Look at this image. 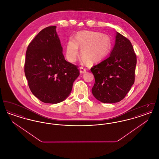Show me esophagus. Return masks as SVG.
<instances>
[{"label": "esophagus", "instance_id": "obj_1", "mask_svg": "<svg viewBox=\"0 0 159 159\" xmlns=\"http://www.w3.org/2000/svg\"><path fill=\"white\" fill-rule=\"evenodd\" d=\"M80 73H84L86 72V69L84 68L83 67H80Z\"/></svg>", "mask_w": 159, "mask_h": 159}]
</instances>
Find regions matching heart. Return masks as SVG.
I'll return each mask as SVG.
<instances>
[{"mask_svg":"<svg viewBox=\"0 0 159 159\" xmlns=\"http://www.w3.org/2000/svg\"><path fill=\"white\" fill-rule=\"evenodd\" d=\"M81 48V55L85 61L95 62L104 58L111 48V40L108 35L99 32L82 31L70 38L66 45V57L70 62H75Z\"/></svg>","mask_w":159,"mask_h":159,"instance_id":"b5f03b06","label":"heart"}]
</instances>
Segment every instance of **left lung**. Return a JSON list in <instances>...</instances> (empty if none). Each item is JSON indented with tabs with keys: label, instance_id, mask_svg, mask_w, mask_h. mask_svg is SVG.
<instances>
[{
	"label": "left lung",
	"instance_id": "left-lung-1",
	"mask_svg": "<svg viewBox=\"0 0 159 159\" xmlns=\"http://www.w3.org/2000/svg\"><path fill=\"white\" fill-rule=\"evenodd\" d=\"M136 54L131 42L119 33L110 55L93 66L94 97L103 103H115L125 97L135 82Z\"/></svg>",
	"mask_w": 159,
	"mask_h": 159
}]
</instances>
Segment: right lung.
<instances>
[{
  "label": "right lung",
  "mask_w": 159,
  "mask_h": 159,
  "mask_svg": "<svg viewBox=\"0 0 159 159\" xmlns=\"http://www.w3.org/2000/svg\"><path fill=\"white\" fill-rule=\"evenodd\" d=\"M24 73L32 93L42 102L57 104L68 97L80 73L65 60L56 26L46 27L30 43Z\"/></svg>",
  "instance_id": "right-lung-1"
}]
</instances>
